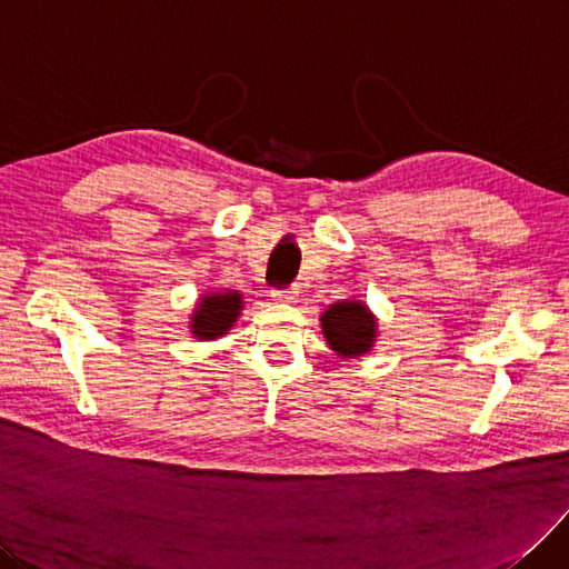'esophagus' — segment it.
<instances>
[{"mask_svg":"<svg viewBox=\"0 0 569 569\" xmlns=\"http://www.w3.org/2000/svg\"><path fill=\"white\" fill-rule=\"evenodd\" d=\"M271 298L277 300V302H283V305H290V302H296V290H271Z\"/></svg>","mask_w":569,"mask_h":569,"instance_id":"esophagus-1","label":"esophagus"}]
</instances>
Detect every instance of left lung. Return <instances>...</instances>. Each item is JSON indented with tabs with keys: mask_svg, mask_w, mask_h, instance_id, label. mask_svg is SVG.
<instances>
[{
	"mask_svg": "<svg viewBox=\"0 0 569 569\" xmlns=\"http://www.w3.org/2000/svg\"><path fill=\"white\" fill-rule=\"evenodd\" d=\"M319 319L328 347L340 359H359L376 347L378 317L361 300L347 298L328 305Z\"/></svg>",
	"mask_w": 569,
	"mask_h": 569,
	"instance_id": "1",
	"label": "left lung"
}]
</instances>
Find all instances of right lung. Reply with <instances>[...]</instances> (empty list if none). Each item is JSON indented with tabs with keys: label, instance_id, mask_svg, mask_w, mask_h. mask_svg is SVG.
Returning a JSON list of instances; mask_svg holds the SVG:
<instances>
[{
	"label": "right lung",
	"instance_id": "obj_1",
	"mask_svg": "<svg viewBox=\"0 0 569 569\" xmlns=\"http://www.w3.org/2000/svg\"><path fill=\"white\" fill-rule=\"evenodd\" d=\"M246 302L241 290H203L189 317V331L198 340L224 338L241 317Z\"/></svg>",
	"mask_w": 569,
	"mask_h": 569
}]
</instances>
